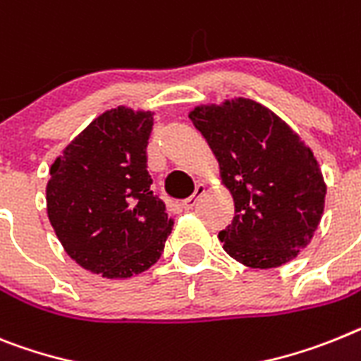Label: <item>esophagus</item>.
<instances>
[{
    "instance_id": "esophagus-1",
    "label": "esophagus",
    "mask_w": 361,
    "mask_h": 361,
    "mask_svg": "<svg viewBox=\"0 0 361 361\" xmlns=\"http://www.w3.org/2000/svg\"><path fill=\"white\" fill-rule=\"evenodd\" d=\"M204 193V184H197L195 192H193L192 197H188L186 201L183 202V208L184 210H193V206L197 204V201H199V197Z\"/></svg>"
}]
</instances>
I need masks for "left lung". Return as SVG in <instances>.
<instances>
[{"instance_id":"1","label":"left lung","mask_w":361,"mask_h":361,"mask_svg":"<svg viewBox=\"0 0 361 361\" xmlns=\"http://www.w3.org/2000/svg\"><path fill=\"white\" fill-rule=\"evenodd\" d=\"M217 157L235 204L219 232L230 257L252 269H276L309 245L327 188L318 160L272 111L248 98L190 113Z\"/></svg>"}]
</instances>
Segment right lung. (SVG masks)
<instances>
[{"mask_svg":"<svg viewBox=\"0 0 361 361\" xmlns=\"http://www.w3.org/2000/svg\"><path fill=\"white\" fill-rule=\"evenodd\" d=\"M153 115L106 111L51 166L47 214L71 259L109 279L155 264L171 233L162 199L151 192L146 147Z\"/></svg>","mask_w":361,"mask_h":361,"instance_id":"add662e5","label":"right lung"}]
</instances>
